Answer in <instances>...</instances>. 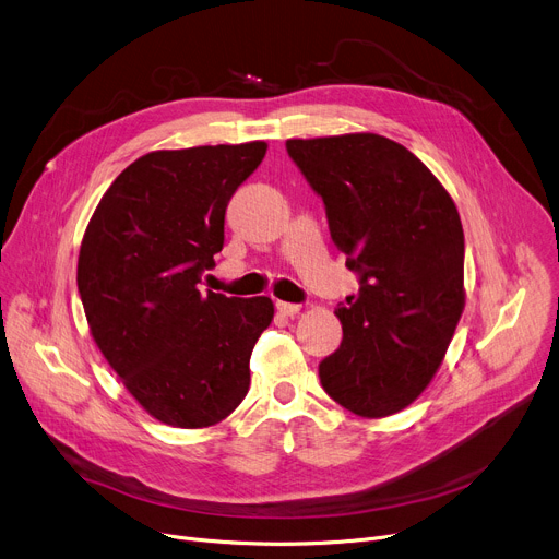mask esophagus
Instances as JSON below:
<instances>
[{"label":"esophagus","mask_w":559,"mask_h":559,"mask_svg":"<svg viewBox=\"0 0 559 559\" xmlns=\"http://www.w3.org/2000/svg\"><path fill=\"white\" fill-rule=\"evenodd\" d=\"M276 310L283 314V317H296L300 312V306L298 302H285V300H276Z\"/></svg>","instance_id":"34e87169"}]
</instances>
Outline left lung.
Instances as JSON below:
<instances>
[{
    "label": "left lung",
    "mask_w": 559,
    "mask_h": 559,
    "mask_svg": "<svg viewBox=\"0 0 559 559\" xmlns=\"http://www.w3.org/2000/svg\"><path fill=\"white\" fill-rule=\"evenodd\" d=\"M285 146L359 281L336 310L343 341L319 364L321 385L354 415L399 413L435 377L464 310L460 214L430 169L383 135Z\"/></svg>",
    "instance_id": "obj_1"
}]
</instances>
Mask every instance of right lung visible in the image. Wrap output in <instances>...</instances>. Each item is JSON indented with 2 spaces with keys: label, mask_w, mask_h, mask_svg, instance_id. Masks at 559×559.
I'll return each mask as SVG.
<instances>
[{
  "label": "right lung",
  "mask_w": 559,
  "mask_h": 559,
  "mask_svg": "<svg viewBox=\"0 0 559 559\" xmlns=\"http://www.w3.org/2000/svg\"><path fill=\"white\" fill-rule=\"evenodd\" d=\"M265 142L154 151L107 189L86 227L78 292L91 334L142 408L205 428L238 408L249 357L272 323L267 296L200 292L225 245L234 191Z\"/></svg>",
  "instance_id": "obj_1"
}]
</instances>
